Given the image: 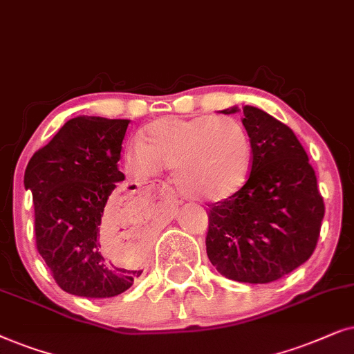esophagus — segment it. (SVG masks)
Returning <instances> with one entry per match:
<instances>
[{
	"mask_svg": "<svg viewBox=\"0 0 354 354\" xmlns=\"http://www.w3.org/2000/svg\"><path fill=\"white\" fill-rule=\"evenodd\" d=\"M162 189H163V191H169V189H168V187H167V186H165V185L162 186Z\"/></svg>",
	"mask_w": 354,
	"mask_h": 354,
	"instance_id": "esophagus-1",
	"label": "esophagus"
}]
</instances>
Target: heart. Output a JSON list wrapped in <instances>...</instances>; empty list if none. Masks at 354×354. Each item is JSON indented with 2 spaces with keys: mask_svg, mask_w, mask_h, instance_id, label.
I'll list each match as a JSON object with an SVG mask.
<instances>
[{
  "mask_svg": "<svg viewBox=\"0 0 354 354\" xmlns=\"http://www.w3.org/2000/svg\"><path fill=\"white\" fill-rule=\"evenodd\" d=\"M138 176L173 169L176 191L196 202L228 199L246 185L252 167L251 139L241 122L228 116L162 118L145 128L126 152Z\"/></svg>",
  "mask_w": 354,
  "mask_h": 354,
  "instance_id": "b5f03b06",
  "label": "heart"
}]
</instances>
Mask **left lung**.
Returning <instances> with one entry per match:
<instances>
[{
    "instance_id": "left-lung-1",
    "label": "left lung",
    "mask_w": 354,
    "mask_h": 354,
    "mask_svg": "<svg viewBox=\"0 0 354 354\" xmlns=\"http://www.w3.org/2000/svg\"><path fill=\"white\" fill-rule=\"evenodd\" d=\"M243 116L252 145L251 174L236 194L210 205L207 256L226 279L270 283L313 256L325 207L293 131L261 108L243 106Z\"/></svg>"
}]
</instances>
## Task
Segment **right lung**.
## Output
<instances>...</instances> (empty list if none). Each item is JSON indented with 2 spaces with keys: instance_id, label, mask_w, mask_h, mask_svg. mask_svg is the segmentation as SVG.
<instances>
[{
  "instance_id": "obj_1",
  "label": "right lung",
  "mask_w": 354,
  "mask_h": 354,
  "mask_svg": "<svg viewBox=\"0 0 354 354\" xmlns=\"http://www.w3.org/2000/svg\"><path fill=\"white\" fill-rule=\"evenodd\" d=\"M128 124L129 120L73 118L26 168L37 249L66 293L111 298L142 273L134 262L111 257L102 241L103 230L140 220L138 202L116 197V183L124 180L118 162ZM136 230L142 233V225Z\"/></svg>"
}]
</instances>
